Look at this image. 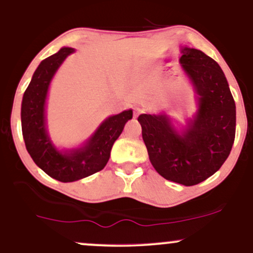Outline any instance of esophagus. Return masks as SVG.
<instances>
[{"label":"esophagus","mask_w":253,"mask_h":253,"mask_svg":"<svg viewBox=\"0 0 253 253\" xmlns=\"http://www.w3.org/2000/svg\"><path fill=\"white\" fill-rule=\"evenodd\" d=\"M140 113H141V109L139 108V107H135V108H134V117H138Z\"/></svg>","instance_id":"esophagus-1"}]
</instances>
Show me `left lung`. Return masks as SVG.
Returning <instances> with one entry per match:
<instances>
[{
	"label": "left lung",
	"instance_id": "left-lung-1",
	"mask_svg": "<svg viewBox=\"0 0 253 253\" xmlns=\"http://www.w3.org/2000/svg\"><path fill=\"white\" fill-rule=\"evenodd\" d=\"M179 58L197 95L196 114L179 133L167 114H141L138 121L151 164L168 181L190 187L216 172L236 136V103L227 80L213 58L182 47Z\"/></svg>",
	"mask_w": 253,
	"mask_h": 253
}]
</instances>
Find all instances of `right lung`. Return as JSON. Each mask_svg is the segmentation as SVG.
Returning a JSON list of instances; mask_svg holds the SVG:
<instances>
[{"instance_id":"right-lung-1","label":"right lung","mask_w":253,"mask_h":253,"mask_svg":"<svg viewBox=\"0 0 253 253\" xmlns=\"http://www.w3.org/2000/svg\"><path fill=\"white\" fill-rule=\"evenodd\" d=\"M72 52L74 48L62 47L39 64L21 103L26 149L40 169L64 183L78 181L102 170L109 161L113 144L133 117V110L128 109L107 118L81 147L60 151L54 146L46 128V98L54 74Z\"/></svg>"}]
</instances>
